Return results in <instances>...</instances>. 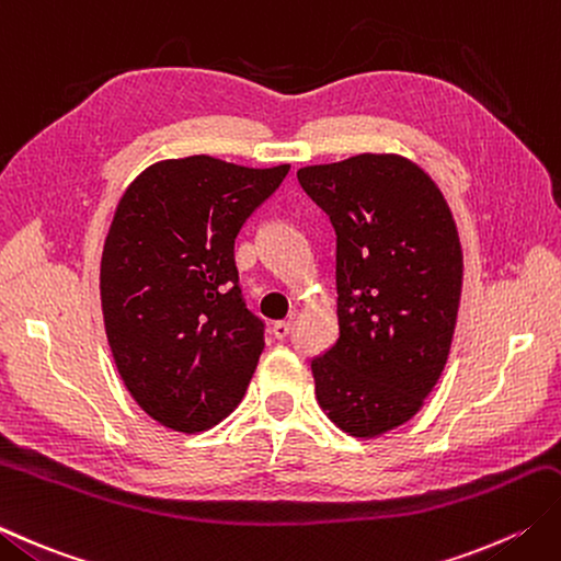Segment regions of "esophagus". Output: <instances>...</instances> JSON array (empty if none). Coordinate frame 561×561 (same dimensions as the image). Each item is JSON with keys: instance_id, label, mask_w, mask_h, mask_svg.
Wrapping results in <instances>:
<instances>
[{"instance_id": "esophagus-1", "label": "esophagus", "mask_w": 561, "mask_h": 561, "mask_svg": "<svg viewBox=\"0 0 561 561\" xmlns=\"http://www.w3.org/2000/svg\"><path fill=\"white\" fill-rule=\"evenodd\" d=\"M272 333L277 340H287L289 333H291V323L289 321H277L272 325Z\"/></svg>"}]
</instances>
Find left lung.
Segmentation results:
<instances>
[{"mask_svg": "<svg viewBox=\"0 0 561 561\" xmlns=\"http://www.w3.org/2000/svg\"><path fill=\"white\" fill-rule=\"evenodd\" d=\"M335 228L337 328L311 359L316 397L340 431L377 437L411 421L453 345L462 245L435 182L399 156L296 172Z\"/></svg>", "mask_w": 561, "mask_h": 561, "instance_id": "obj_1", "label": "left lung"}]
</instances>
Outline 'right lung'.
Segmentation results:
<instances>
[{"mask_svg":"<svg viewBox=\"0 0 561 561\" xmlns=\"http://www.w3.org/2000/svg\"><path fill=\"white\" fill-rule=\"evenodd\" d=\"M287 172L192 156L150 164L121 196L99 274L106 337L130 397L164 427L208 431L245 397L265 323L233 248Z\"/></svg>","mask_w":561,"mask_h":561,"instance_id":"right-lung-1","label":"right lung"}]
</instances>
